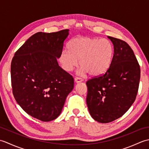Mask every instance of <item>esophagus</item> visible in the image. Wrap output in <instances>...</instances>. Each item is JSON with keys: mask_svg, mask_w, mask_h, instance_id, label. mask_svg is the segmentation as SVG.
Returning <instances> with one entry per match:
<instances>
[{"mask_svg": "<svg viewBox=\"0 0 149 149\" xmlns=\"http://www.w3.org/2000/svg\"><path fill=\"white\" fill-rule=\"evenodd\" d=\"M83 80L81 78H79V77H75V82L76 83H81V82L83 81Z\"/></svg>", "mask_w": 149, "mask_h": 149, "instance_id": "esophagus-1", "label": "esophagus"}]
</instances>
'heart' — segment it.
<instances>
[{"mask_svg": "<svg viewBox=\"0 0 149 149\" xmlns=\"http://www.w3.org/2000/svg\"><path fill=\"white\" fill-rule=\"evenodd\" d=\"M69 50L63 49L59 57L62 68L71 72L78 65H81L79 75L99 76L109 69L112 62L114 48L106 39L90 36L75 38L69 43Z\"/></svg>", "mask_w": 149, "mask_h": 149, "instance_id": "1", "label": "heart"}]
</instances>
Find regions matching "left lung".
I'll use <instances>...</instances> for the list:
<instances>
[{"label":"left lung","mask_w":149,"mask_h":149,"mask_svg":"<svg viewBox=\"0 0 149 149\" xmlns=\"http://www.w3.org/2000/svg\"><path fill=\"white\" fill-rule=\"evenodd\" d=\"M114 47L109 69L86 82V104L91 117L109 123L127 111L137 95L140 68L133 50L123 41L107 36Z\"/></svg>","instance_id":"1"}]
</instances>
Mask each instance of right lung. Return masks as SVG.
Returning <instances> with one entry per match:
<instances>
[{
    "mask_svg": "<svg viewBox=\"0 0 149 149\" xmlns=\"http://www.w3.org/2000/svg\"><path fill=\"white\" fill-rule=\"evenodd\" d=\"M68 35V29L37 33L23 44L12 59L15 99L28 115L43 122L58 118L74 88V78L57 61Z\"/></svg>",
    "mask_w": 149,
    "mask_h": 149,
    "instance_id": "obj_1",
    "label": "right lung"
}]
</instances>
